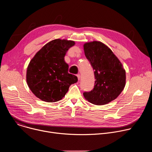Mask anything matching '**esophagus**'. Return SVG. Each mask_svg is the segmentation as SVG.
Returning a JSON list of instances; mask_svg holds the SVG:
<instances>
[{
  "label": "esophagus",
  "mask_w": 152,
  "mask_h": 152,
  "mask_svg": "<svg viewBox=\"0 0 152 152\" xmlns=\"http://www.w3.org/2000/svg\"><path fill=\"white\" fill-rule=\"evenodd\" d=\"M77 76L78 80H80V75L79 74H78V75H77Z\"/></svg>",
  "instance_id": "obj_1"
}]
</instances>
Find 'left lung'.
<instances>
[{"label":"left lung","instance_id":"1","mask_svg":"<svg viewBox=\"0 0 152 152\" xmlns=\"http://www.w3.org/2000/svg\"><path fill=\"white\" fill-rule=\"evenodd\" d=\"M85 56L94 70V88L85 91L84 97L90 103L102 105L115 99L123 90L126 72L112 50L100 41L85 43Z\"/></svg>","mask_w":152,"mask_h":152}]
</instances>
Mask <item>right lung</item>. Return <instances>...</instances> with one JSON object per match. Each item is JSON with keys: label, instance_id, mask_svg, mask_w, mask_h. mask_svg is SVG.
<instances>
[{"label": "right lung", "instance_id": "add662e5", "mask_svg": "<svg viewBox=\"0 0 152 152\" xmlns=\"http://www.w3.org/2000/svg\"><path fill=\"white\" fill-rule=\"evenodd\" d=\"M75 45L73 41L54 39L43 46L31 61L26 81L39 99L58 102L65 96L70 86L77 82V76L69 73V65L64 61L67 52Z\"/></svg>", "mask_w": 152, "mask_h": 152}]
</instances>
